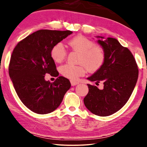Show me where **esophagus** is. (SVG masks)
<instances>
[{
	"label": "esophagus",
	"instance_id": "1",
	"mask_svg": "<svg viewBox=\"0 0 147 147\" xmlns=\"http://www.w3.org/2000/svg\"><path fill=\"white\" fill-rule=\"evenodd\" d=\"M71 86H76V85H78V84H79V82H76V81H74V80H71Z\"/></svg>",
	"mask_w": 147,
	"mask_h": 147
}]
</instances>
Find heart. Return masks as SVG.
Instances as JSON below:
<instances>
[{
	"label": "heart",
	"mask_w": 147,
	"mask_h": 147,
	"mask_svg": "<svg viewBox=\"0 0 147 147\" xmlns=\"http://www.w3.org/2000/svg\"><path fill=\"white\" fill-rule=\"evenodd\" d=\"M67 45L71 51L79 53L78 63L80 65H74L65 64L60 67V72L65 77L71 80H76L84 76L86 69L90 72L99 70L105 62L106 54L103 48L96 45L93 41L78 35L69 39ZM67 51L61 43H57L51 48V57L56 63H61L65 59Z\"/></svg>",
	"instance_id": "1"
}]
</instances>
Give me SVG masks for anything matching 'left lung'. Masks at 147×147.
Wrapping results in <instances>:
<instances>
[{
    "mask_svg": "<svg viewBox=\"0 0 147 147\" xmlns=\"http://www.w3.org/2000/svg\"><path fill=\"white\" fill-rule=\"evenodd\" d=\"M100 38L98 43L106 54L105 62L99 70L88 78L96 84L102 82L104 88L88 84L89 92L84 99L86 107L92 113L108 116L125 105L137 82L138 69L133 55L117 39Z\"/></svg>",
    "mask_w": 147,
    "mask_h": 147,
    "instance_id": "left-lung-1",
    "label": "left lung"
}]
</instances>
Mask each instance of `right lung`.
<instances>
[{
	"instance_id": "right-lung-1",
	"label": "right lung",
	"mask_w": 147,
	"mask_h": 147,
	"mask_svg": "<svg viewBox=\"0 0 147 147\" xmlns=\"http://www.w3.org/2000/svg\"><path fill=\"white\" fill-rule=\"evenodd\" d=\"M71 33L39 30L19 41L13 50L9 66L10 78L20 100L35 113L45 114L57 109L71 87L69 80L63 76L51 83L45 81V75H59L51 57V48Z\"/></svg>"
}]
</instances>
